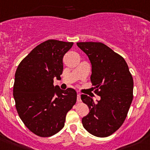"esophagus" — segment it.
Wrapping results in <instances>:
<instances>
[{"label":"esophagus","mask_w":150,"mask_h":150,"mask_svg":"<svg viewBox=\"0 0 150 150\" xmlns=\"http://www.w3.org/2000/svg\"><path fill=\"white\" fill-rule=\"evenodd\" d=\"M76 101H77V102H80L81 101V96H80V94L78 93L77 94V98H76Z\"/></svg>","instance_id":"1"}]
</instances>
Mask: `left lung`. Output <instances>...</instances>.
I'll list each match as a JSON object with an SVG mask.
<instances>
[{
  "label": "left lung",
  "instance_id": "left-lung-1",
  "mask_svg": "<svg viewBox=\"0 0 150 150\" xmlns=\"http://www.w3.org/2000/svg\"><path fill=\"white\" fill-rule=\"evenodd\" d=\"M77 46L87 54L92 65L91 81L101 97L96 103L88 96L81 99L89 108L82 119L84 128L96 137H108L126 119L133 98V79L122 56L102 42H81Z\"/></svg>",
  "mask_w": 150,
  "mask_h": 150
}]
</instances>
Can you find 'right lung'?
<instances>
[{
  "mask_svg": "<svg viewBox=\"0 0 150 150\" xmlns=\"http://www.w3.org/2000/svg\"><path fill=\"white\" fill-rule=\"evenodd\" d=\"M74 42L48 40L35 47L15 72L13 96L20 118L30 131L40 137L57 133L65 125L66 114L76 102L73 88L54 85L60 79L62 59Z\"/></svg>",
  "mask_w": 150,
  "mask_h": 150,
  "instance_id": "add662e5",
  "label": "right lung"
}]
</instances>
